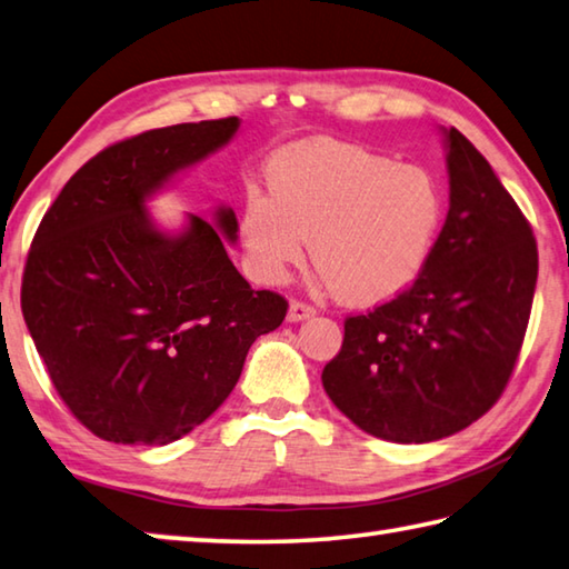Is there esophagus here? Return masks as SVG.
Segmentation results:
<instances>
[{
	"instance_id": "esophagus-1",
	"label": "esophagus",
	"mask_w": 569,
	"mask_h": 569,
	"mask_svg": "<svg viewBox=\"0 0 569 569\" xmlns=\"http://www.w3.org/2000/svg\"><path fill=\"white\" fill-rule=\"evenodd\" d=\"M316 313V308L311 303L306 301H291V306H288V320H303V318H311Z\"/></svg>"
}]
</instances>
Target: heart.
<instances>
[{
    "label": "heart",
    "mask_w": 569,
    "mask_h": 569,
    "mask_svg": "<svg viewBox=\"0 0 569 569\" xmlns=\"http://www.w3.org/2000/svg\"><path fill=\"white\" fill-rule=\"evenodd\" d=\"M442 221L438 186L418 167L348 141L318 139L268 167V196L243 201L251 273L281 283L306 256L348 306H378L416 281Z\"/></svg>",
    "instance_id": "heart-1"
}]
</instances>
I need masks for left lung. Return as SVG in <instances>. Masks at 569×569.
I'll return each mask as SVG.
<instances>
[{
  "label": "left lung",
  "mask_w": 569,
  "mask_h": 569,
  "mask_svg": "<svg viewBox=\"0 0 569 569\" xmlns=\"http://www.w3.org/2000/svg\"><path fill=\"white\" fill-rule=\"evenodd\" d=\"M450 209L426 268L400 296L348 316L323 388L360 430L390 442L448 438L482 418L518 363L537 241L488 159L448 131Z\"/></svg>",
  "instance_id": "1"
}]
</instances>
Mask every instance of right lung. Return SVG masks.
I'll return each mask as SVG.
<instances>
[{"label": "right lung", "mask_w": 569, "mask_h": 569, "mask_svg": "<svg viewBox=\"0 0 569 569\" xmlns=\"http://www.w3.org/2000/svg\"><path fill=\"white\" fill-rule=\"evenodd\" d=\"M239 119L141 131L91 157L41 219L22 313L51 386L81 426L121 446H167L229 398L258 336L283 323L281 293L253 291L221 233L191 216L169 239L143 199L229 141ZM233 241L239 221L219 211Z\"/></svg>", "instance_id": "1"}]
</instances>
